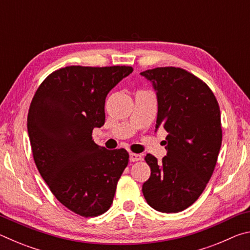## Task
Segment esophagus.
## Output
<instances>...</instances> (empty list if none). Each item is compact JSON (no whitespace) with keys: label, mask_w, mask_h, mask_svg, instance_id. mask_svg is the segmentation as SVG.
<instances>
[{"label":"esophagus","mask_w":250,"mask_h":250,"mask_svg":"<svg viewBox=\"0 0 250 250\" xmlns=\"http://www.w3.org/2000/svg\"><path fill=\"white\" fill-rule=\"evenodd\" d=\"M141 159H142L141 154L130 153V161H132V162H137V161H140Z\"/></svg>","instance_id":"1"}]
</instances>
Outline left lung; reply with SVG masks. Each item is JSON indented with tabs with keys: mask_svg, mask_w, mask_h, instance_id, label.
Returning a JSON list of instances; mask_svg holds the SVG:
<instances>
[{
	"mask_svg": "<svg viewBox=\"0 0 250 250\" xmlns=\"http://www.w3.org/2000/svg\"><path fill=\"white\" fill-rule=\"evenodd\" d=\"M141 75L158 97L155 130L163 126L168 133L162 161L145 158L151 176L142 193L155 210L179 213L200 197L213 174L222 146L221 110L209 87L188 70L158 67Z\"/></svg>",
	"mask_w": 250,
	"mask_h": 250,
	"instance_id": "1",
	"label": "left lung"
}]
</instances>
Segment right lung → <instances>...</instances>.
Listing matches in <instances>:
<instances>
[{
  "label": "right lung",
  "mask_w": 250,
  "mask_h": 250,
  "mask_svg": "<svg viewBox=\"0 0 250 250\" xmlns=\"http://www.w3.org/2000/svg\"><path fill=\"white\" fill-rule=\"evenodd\" d=\"M133 71L130 66H68L46 77L29 105L27 131L37 170L55 197L83 217H96L113 202L128 166L125 149L92 140L104 125L105 97Z\"/></svg>",
  "instance_id": "add662e5"
}]
</instances>
